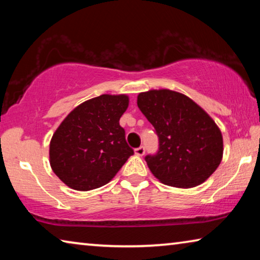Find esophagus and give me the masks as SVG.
<instances>
[{"instance_id": "obj_1", "label": "esophagus", "mask_w": 260, "mask_h": 260, "mask_svg": "<svg viewBox=\"0 0 260 260\" xmlns=\"http://www.w3.org/2000/svg\"><path fill=\"white\" fill-rule=\"evenodd\" d=\"M134 151H135V155L143 156L144 153H146V148H144L143 146H141V147H139V148H136Z\"/></svg>"}]
</instances>
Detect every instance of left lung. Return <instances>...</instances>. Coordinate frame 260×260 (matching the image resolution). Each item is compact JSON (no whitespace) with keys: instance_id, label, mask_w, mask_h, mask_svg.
<instances>
[{"instance_id":"obj_1","label":"left lung","mask_w":260,"mask_h":260,"mask_svg":"<svg viewBox=\"0 0 260 260\" xmlns=\"http://www.w3.org/2000/svg\"><path fill=\"white\" fill-rule=\"evenodd\" d=\"M138 107L158 136L157 152L144 159L160 182L196 187L217 170L222 158V135L200 105L183 94L159 89L140 93Z\"/></svg>"}]
</instances>
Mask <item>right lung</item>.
Wrapping results in <instances>:
<instances>
[{"instance_id": "right-lung-1", "label": "right lung", "mask_w": 260, "mask_h": 260, "mask_svg": "<svg viewBox=\"0 0 260 260\" xmlns=\"http://www.w3.org/2000/svg\"><path fill=\"white\" fill-rule=\"evenodd\" d=\"M128 96L101 95L69 113L52 135L54 173L70 188L87 191L107 184L134 153L119 125Z\"/></svg>"}]
</instances>
